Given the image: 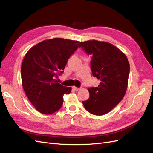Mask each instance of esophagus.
<instances>
[{
	"instance_id": "1",
	"label": "esophagus",
	"mask_w": 153,
	"mask_h": 153,
	"mask_svg": "<svg viewBox=\"0 0 153 153\" xmlns=\"http://www.w3.org/2000/svg\"><path fill=\"white\" fill-rule=\"evenodd\" d=\"M73 89L75 90V91H79L80 89V88H78V87H75V86H73Z\"/></svg>"
}]
</instances>
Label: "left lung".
<instances>
[{
  "label": "left lung",
  "mask_w": 153,
  "mask_h": 153,
  "mask_svg": "<svg viewBox=\"0 0 153 153\" xmlns=\"http://www.w3.org/2000/svg\"><path fill=\"white\" fill-rule=\"evenodd\" d=\"M79 47L92 56V75L100 81L98 87L88 89L89 98L82 101L83 105L92 114H107L119 104L126 93L129 74L128 58L118 48L104 41L80 42Z\"/></svg>",
  "instance_id": "1"
}]
</instances>
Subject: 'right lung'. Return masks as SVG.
<instances>
[{"mask_svg": "<svg viewBox=\"0 0 153 153\" xmlns=\"http://www.w3.org/2000/svg\"><path fill=\"white\" fill-rule=\"evenodd\" d=\"M79 43L62 38L47 39L32 47L25 54L21 67L22 86L40 113L57 112L62 105L64 94L71 92V87L62 85L55 78L64 72Z\"/></svg>", "mask_w": 153, "mask_h": 153, "instance_id": "1", "label": "right lung"}]
</instances>
